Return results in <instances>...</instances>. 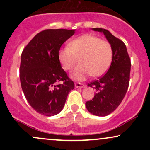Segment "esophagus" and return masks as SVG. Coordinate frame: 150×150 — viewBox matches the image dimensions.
I'll use <instances>...</instances> for the list:
<instances>
[{
  "label": "esophagus",
  "instance_id": "obj_1",
  "mask_svg": "<svg viewBox=\"0 0 150 150\" xmlns=\"http://www.w3.org/2000/svg\"><path fill=\"white\" fill-rule=\"evenodd\" d=\"M75 86L77 88H83V87H85V85H83V84L82 83H78V82H77V83H75Z\"/></svg>",
  "mask_w": 150,
  "mask_h": 150
}]
</instances>
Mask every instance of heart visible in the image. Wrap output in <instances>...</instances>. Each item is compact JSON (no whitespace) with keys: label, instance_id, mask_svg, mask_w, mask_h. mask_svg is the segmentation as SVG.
<instances>
[{"label":"heart","instance_id":"obj_1","mask_svg":"<svg viewBox=\"0 0 150 150\" xmlns=\"http://www.w3.org/2000/svg\"><path fill=\"white\" fill-rule=\"evenodd\" d=\"M58 58L65 70H71L70 76L78 81L85 80L89 75L97 77L104 75L109 68L113 59L111 44L92 34H85L73 39L68 46L62 48Z\"/></svg>","mask_w":150,"mask_h":150}]
</instances>
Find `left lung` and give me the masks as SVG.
<instances>
[{"mask_svg":"<svg viewBox=\"0 0 150 150\" xmlns=\"http://www.w3.org/2000/svg\"><path fill=\"white\" fill-rule=\"evenodd\" d=\"M103 32L113 50L111 66L104 76L89 84L95 89L94 97L85 103L89 113L97 116H106L119 106L128 90L130 73V59L125 44L102 28H93Z\"/></svg>","mask_w":150,"mask_h":150,"instance_id":"8db88e82","label":"left lung"}]
</instances>
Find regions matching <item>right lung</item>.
<instances>
[{
	"label": "right lung",
	"instance_id": "add662e5",
	"mask_svg": "<svg viewBox=\"0 0 150 150\" xmlns=\"http://www.w3.org/2000/svg\"><path fill=\"white\" fill-rule=\"evenodd\" d=\"M75 30H46L38 33L24 49L20 78L25 98L37 112L46 116L59 113L74 82L61 68L58 53ZM62 81L63 83L58 84Z\"/></svg>",
	"mask_w": 150,
	"mask_h": 150
}]
</instances>
